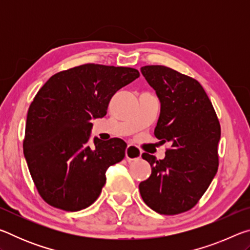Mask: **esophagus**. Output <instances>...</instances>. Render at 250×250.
<instances>
[{"label":"esophagus","mask_w":250,"mask_h":250,"mask_svg":"<svg viewBox=\"0 0 250 250\" xmlns=\"http://www.w3.org/2000/svg\"><path fill=\"white\" fill-rule=\"evenodd\" d=\"M141 154H142V151L139 149L137 146H133V145H128L125 149V158L130 160V161H133V160H138L141 158Z\"/></svg>","instance_id":"34e87169"}]
</instances>
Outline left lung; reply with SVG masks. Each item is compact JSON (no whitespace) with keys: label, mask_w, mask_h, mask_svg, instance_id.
Returning a JSON list of instances; mask_svg holds the SVG:
<instances>
[{"label":"left lung","mask_w":250,"mask_h":250,"mask_svg":"<svg viewBox=\"0 0 250 250\" xmlns=\"http://www.w3.org/2000/svg\"><path fill=\"white\" fill-rule=\"evenodd\" d=\"M141 73L161 103L154 135L171 147L163 160L142 154L152 173L139 189L156 213H183L197 204L216 175L221 125L197 80L160 65L141 67Z\"/></svg>","instance_id":"1"}]
</instances>
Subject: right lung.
I'll use <instances>...</instances> for the list:
<instances>
[{
    "mask_svg": "<svg viewBox=\"0 0 250 250\" xmlns=\"http://www.w3.org/2000/svg\"><path fill=\"white\" fill-rule=\"evenodd\" d=\"M140 74L129 67L84 64L52 76L28 108L24 156L42 198L56 208H86L100 195L105 171L125 158L118 138L88 145L91 120Z\"/></svg>",
    "mask_w": 250,
    "mask_h": 250,
    "instance_id": "right-lung-1",
    "label": "right lung"
}]
</instances>
